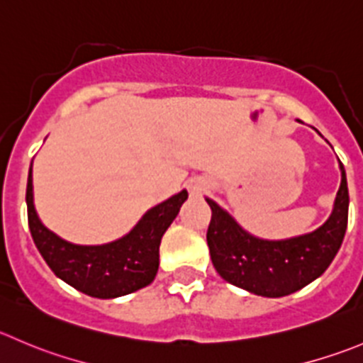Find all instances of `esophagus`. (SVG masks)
I'll return each mask as SVG.
<instances>
[{
	"label": "esophagus",
	"instance_id": "1",
	"mask_svg": "<svg viewBox=\"0 0 363 363\" xmlns=\"http://www.w3.org/2000/svg\"><path fill=\"white\" fill-rule=\"evenodd\" d=\"M207 189H209V182L203 181V179H196V181H191V184H189L191 195H203V193H207Z\"/></svg>",
	"mask_w": 363,
	"mask_h": 363
}]
</instances>
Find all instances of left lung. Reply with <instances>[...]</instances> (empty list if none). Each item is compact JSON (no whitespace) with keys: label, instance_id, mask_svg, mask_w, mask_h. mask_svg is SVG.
<instances>
[{"label":"left lung","instance_id":"left-lung-1","mask_svg":"<svg viewBox=\"0 0 363 363\" xmlns=\"http://www.w3.org/2000/svg\"><path fill=\"white\" fill-rule=\"evenodd\" d=\"M340 172L342 181L328 221L311 234L284 241L253 238L218 203L206 199L213 213L207 245L218 275L232 286L266 298L293 294L321 277L339 252L347 227L350 193L342 163Z\"/></svg>","mask_w":363,"mask_h":363}]
</instances>
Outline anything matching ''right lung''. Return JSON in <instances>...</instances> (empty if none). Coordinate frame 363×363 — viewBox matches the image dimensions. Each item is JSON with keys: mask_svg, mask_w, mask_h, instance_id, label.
<instances>
[{"mask_svg": "<svg viewBox=\"0 0 363 363\" xmlns=\"http://www.w3.org/2000/svg\"><path fill=\"white\" fill-rule=\"evenodd\" d=\"M186 199L188 191L182 189L152 207L140 223L118 241L101 246H79L52 234L38 220L33 206L30 168L26 186L28 225L35 246L56 277L88 296L110 300L135 293L156 279L161 238Z\"/></svg>", "mask_w": 363, "mask_h": 363, "instance_id": "1", "label": "right lung"}]
</instances>
